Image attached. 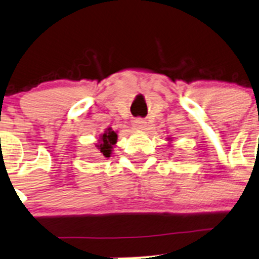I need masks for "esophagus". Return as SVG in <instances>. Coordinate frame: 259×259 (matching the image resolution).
I'll list each match as a JSON object with an SVG mask.
<instances>
[{"label": "esophagus", "instance_id": "1", "mask_svg": "<svg viewBox=\"0 0 259 259\" xmlns=\"http://www.w3.org/2000/svg\"><path fill=\"white\" fill-rule=\"evenodd\" d=\"M133 126L137 130H145L146 126H147V122L143 118H136L135 121H133Z\"/></svg>", "mask_w": 259, "mask_h": 259}]
</instances>
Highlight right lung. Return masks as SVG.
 I'll return each mask as SVG.
<instances>
[{
    "mask_svg": "<svg viewBox=\"0 0 259 259\" xmlns=\"http://www.w3.org/2000/svg\"><path fill=\"white\" fill-rule=\"evenodd\" d=\"M101 141H102V142L98 146L101 152H102L105 157H110L112 146L117 142V135L113 131H108V132L103 133V136L101 137Z\"/></svg>",
    "mask_w": 259,
    "mask_h": 259,
    "instance_id": "obj_1",
    "label": "right lung"
}]
</instances>
